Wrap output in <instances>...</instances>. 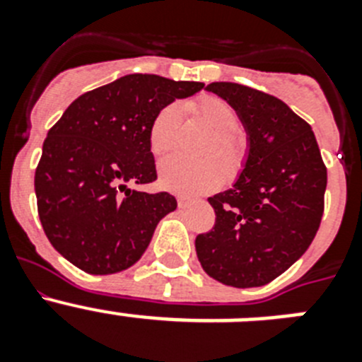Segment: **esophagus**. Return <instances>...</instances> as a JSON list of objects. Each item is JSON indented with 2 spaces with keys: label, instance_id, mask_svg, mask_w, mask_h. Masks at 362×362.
<instances>
[{
  "label": "esophagus",
  "instance_id": "obj_1",
  "mask_svg": "<svg viewBox=\"0 0 362 362\" xmlns=\"http://www.w3.org/2000/svg\"><path fill=\"white\" fill-rule=\"evenodd\" d=\"M194 203V199H190V197H177V206L179 209H187L188 204H192Z\"/></svg>",
  "mask_w": 362,
  "mask_h": 362
}]
</instances>
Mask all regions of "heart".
Wrapping results in <instances>:
<instances>
[{
    "label": "heart",
    "mask_w": 362,
    "mask_h": 362,
    "mask_svg": "<svg viewBox=\"0 0 362 362\" xmlns=\"http://www.w3.org/2000/svg\"><path fill=\"white\" fill-rule=\"evenodd\" d=\"M197 121L206 127L212 139L204 146L201 161H188L185 158H168L159 165V185L165 190L181 196H199L214 192L241 174L248 156L246 137L239 132L238 112L232 105L217 95L203 98L188 103ZM181 129V112L177 105H166L156 114L150 123L148 141L156 156H165L177 145Z\"/></svg>",
    "instance_id": "b5f03b06"
}]
</instances>
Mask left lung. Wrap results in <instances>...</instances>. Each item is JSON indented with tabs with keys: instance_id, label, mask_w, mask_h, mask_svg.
<instances>
[{
	"instance_id": "obj_1",
	"label": "left lung",
	"mask_w": 362,
	"mask_h": 362,
	"mask_svg": "<svg viewBox=\"0 0 362 362\" xmlns=\"http://www.w3.org/2000/svg\"><path fill=\"white\" fill-rule=\"evenodd\" d=\"M248 134L245 168L209 197L216 225L196 238L203 270L235 288L263 286L305 254L321 225L326 166L312 127L281 99L239 83H210Z\"/></svg>"
}]
</instances>
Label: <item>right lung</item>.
I'll use <instances>...</instances> for the list:
<instances>
[{
	"label": "right lung",
	"mask_w": 362,
	"mask_h": 362,
	"mask_svg": "<svg viewBox=\"0 0 362 362\" xmlns=\"http://www.w3.org/2000/svg\"><path fill=\"white\" fill-rule=\"evenodd\" d=\"M153 74H129L79 95L43 143L34 187L37 214L52 246L86 274L107 276L139 261L166 214L168 192L130 185L156 181L150 123L175 99L203 88Z\"/></svg>",
	"instance_id": "obj_1"
}]
</instances>
